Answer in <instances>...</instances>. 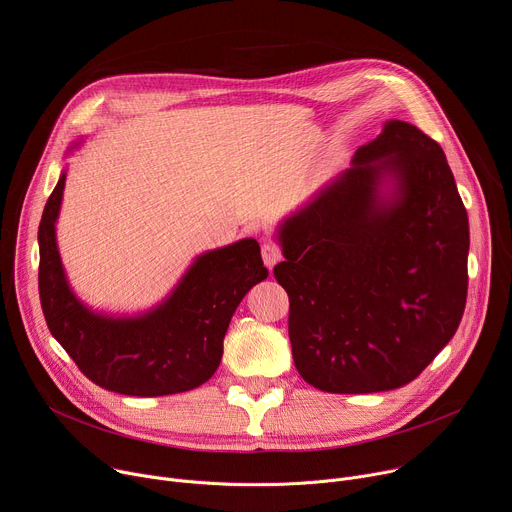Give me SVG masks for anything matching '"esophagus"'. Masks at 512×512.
Here are the masks:
<instances>
[{
    "label": "esophagus",
    "mask_w": 512,
    "mask_h": 512,
    "mask_svg": "<svg viewBox=\"0 0 512 512\" xmlns=\"http://www.w3.org/2000/svg\"><path fill=\"white\" fill-rule=\"evenodd\" d=\"M281 258H283V250H281L279 244L266 242V244L262 246V260H264V264H266L268 268H272L274 264L281 262Z\"/></svg>",
    "instance_id": "1"
}]
</instances>
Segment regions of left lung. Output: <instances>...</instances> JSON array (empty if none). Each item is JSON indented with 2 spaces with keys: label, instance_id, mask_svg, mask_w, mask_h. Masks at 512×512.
Here are the masks:
<instances>
[{
  "label": "left lung",
  "instance_id": "obj_1",
  "mask_svg": "<svg viewBox=\"0 0 512 512\" xmlns=\"http://www.w3.org/2000/svg\"><path fill=\"white\" fill-rule=\"evenodd\" d=\"M397 180L391 200L380 178ZM299 375L330 393L414 381L453 338L467 299L469 225L441 145L404 121L359 147L281 227Z\"/></svg>",
  "mask_w": 512,
  "mask_h": 512
}]
</instances>
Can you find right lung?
<instances>
[{"label":"right lung","instance_id":"add662e5","mask_svg":"<svg viewBox=\"0 0 512 512\" xmlns=\"http://www.w3.org/2000/svg\"><path fill=\"white\" fill-rule=\"evenodd\" d=\"M61 174L38 225V293L47 326L80 371L125 396H170L203 385L217 371L235 307L268 277L256 240L196 258L176 291L139 318H108L80 303L65 279L55 242Z\"/></svg>","mask_w":512,"mask_h":512}]
</instances>
